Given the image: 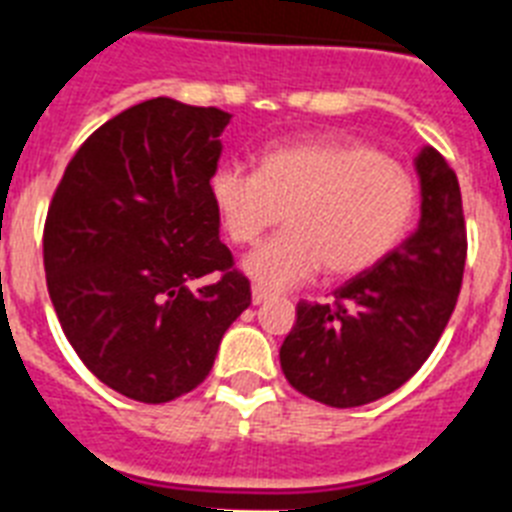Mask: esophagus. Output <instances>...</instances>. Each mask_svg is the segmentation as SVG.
Wrapping results in <instances>:
<instances>
[{"instance_id":"1","label":"esophagus","mask_w":512,"mask_h":512,"mask_svg":"<svg viewBox=\"0 0 512 512\" xmlns=\"http://www.w3.org/2000/svg\"><path fill=\"white\" fill-rule=\"evenodd\" d=\"M268 297H271V292H268V289H263V287H252V303L255 305H260V303H265V300H268Z\"/></svg>"}]
</instances>
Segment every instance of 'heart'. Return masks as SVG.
Segmentation results:
<instances>
[{
	"label": "heart",
	"instance_id": "obj_1",
	"mask_svg": "<svg viewBox=\"0 0 512 512\" xmlns=\"http://www.w3.org/2000/svg\"><path fill=\"white\" fill-rule=\"evenodd\" d=\"M209 191L225 233L255 244L281 215V233L247 257L263 289H289L319 271L358 276L398 247L417 209V183L404 164L350 140H303L265 151L257 172L217 167Z\"/></svg>",
	"mask_w": 512,
	"mask_h": 512
}]
</instances>
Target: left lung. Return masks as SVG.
I'll return each mask as SVG.
<instances>
[{"label":"left lung","mask_w":512,"mask_h":512,"mask_svg":"<svg viewBox=\"0 0 512 512\" xmlns=\"http://www.w3.org/2000/svg\"><path fill=\"white\" fill-rule=\"evenodd\" d=\"M414 164L417 231L335 289L332 303H297L281 372L313 401L348 409L388 396L428 361L452 319L468 257L460 183L436 148H422Z\"/></svg>","instance_id":"obj_1"}]
</instances>
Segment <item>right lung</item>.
I'll return each instance as SVG.
<instances>
[{"label":"right lung","instance_id":"right-lung-1","mask_svg":"<svg viewBox=\"0 0 512 512\" xmlns=\"http://www.w3.org/2000/svg\"><path fill=\"white\" fill-rule=\"evenodd\" d=\"M228 122L220 108L138 103L84 140L52 193L44 273L63 335L132 401L201 385L252 303L209 191Z\"/></svg>","mask_w":512,"mask_h":512}]
</instances>
